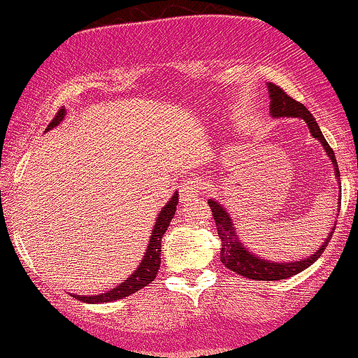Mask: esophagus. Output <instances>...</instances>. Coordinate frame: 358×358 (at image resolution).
I'll list each match as a JSON object with an SVG mask.
<instances>
[{
    "label": "esophagus",
    "instance_id": "esophagus-1",
    "mask_svg": "<svg viewBox=\"0 0 358 358\" xmlns=\"http://www.w3.org/2000/svg\"><path fill=\"white\" fill-rule=\"evenodd\" d=\"M200 182L195 178H185L182 180V187H180V200L185 203L192 202L199 196Z\"/></svg>",
    "mask_w": 358,
    "mask_h": 358
}]
</instances>
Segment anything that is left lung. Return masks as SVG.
Listing matches in <instances>:
<instances>
[{"label": "left lung", "instance_id": "obj_1", "mask_svg": "<svg viewBox=\"0 0 358 358\" xmlns=\"http://www.w3.org/2000/svg\"><path fill=\"white\" fill-rule=\"evenodd\" d=\"M268 90H269V99H271V106H269V113L273 117H301L305 119L308 127H310L311 136L318 139L320 143L323 145L324 153L328 155V158L331 159V165H334L335 170V176H340L338 171V165H336V158L334 150H331L330 145L324 139L322 129H320L318 122L315 121V117L311 116V113L308 110L301 102L294 101L293 97H289L287 94L282 90L281 87H278L276 84H268ZM340 185V180H338ZM342 192V187L338 188ZM342 203V202H338ZM208 205L212 208V215L213 220H215L217 225V234H219L220 241H222V248H220V261L225 268H229L234 273L241 274V276H245L249 279H257V281H276V279H287L294 274L301 273L306 268H310L311 264L322 256V252L327 248L328 241L330 237L334 236L335 227H331V232L327 236V241L324 244L316 250L315 254L311 256H306L299 261H291V262H274L269 261V259H262L252 254L250 250L242 244V241L239 239V236L236 234V229H234L232 219L229 215L227 210H225L222 205L217 202V200L210 199L208 200Z\"/></svg>", "mask_w": 358, "mask_h": 358}]
</instances>
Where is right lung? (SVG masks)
<instances>
[{"mask_svg": "<svg viewBox=\"0 0 358 358\" xmlns=\"http://www.w3.org/2000/svg\"><path fill=\"white\" fill-rule=\"evenodd\" d=\"M64 116H65V109L62 108L59 113H57V116L52 119L50 124L47 126V131H50L52 127L59 126ZM176 203H178V193H175V195L171 196L170 202L163 207V210L158 213V217H156L155 227L153 231H151L150 241H148L145 256H143L136 271H134L129 278H126L121 285L114 287V289L106 291V293L96 294V296H82V294H76V298L84 303H92V305H96V303H109V301H116V299L129 296V294L136 293V291L143 289V287L150 285V282L156 278V274H158L159 264H162V237L163 234L166 232L171 219H173Z\"/></svg>", "mask_w": 358, "mask_h": 358, "instance_id": "right-lung-1", "label": "right lung"}]
</instances>
